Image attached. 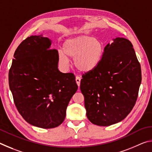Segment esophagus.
<instances>
[{
	"label": "esophagus",
	"mask_w": 152,
	"mask_h": 152,
	"mask_svg": "<svg viewBox=\"0 0 152 152\" xmlns=\"http://www.w3.org/2000/svg\"><path fill=\"white\" fill-rule=\"evenodd\" d=\"M80 78L79 76H76V82L77 83V85L78 86V87L80 86Z\"/></svg>",
	"instance_id": "esophagus-1"
}]
</instances>
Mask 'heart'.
Masks as SVG:
<instances>
[{"instance_id": "1", "label": "heart", "mask_w": 152, "mask_h": 152, "mask_svg": "<svg viewBox=\"0 0 152 152\" xmlns=\"http://www.w3.org/2000/svg\"><path fill=\"white\" fill-rule=\"evenodd\" d=\"M104 53V45L101 40L91 35H80L64 42L63 51L58 52V60L61 65L66 66L68 58H72L77 70L88 73L100 65Z\"/></svg>"}]
</instances>
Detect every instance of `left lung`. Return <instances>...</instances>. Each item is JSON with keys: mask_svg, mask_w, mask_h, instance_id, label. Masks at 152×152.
<instances>
[{"mask_svg": "<svg viewBox=\"0 0 152 152\" xmlns=\"http://www.w3.org/2000/svg\"><path fill=\"white\" fill-rule=\"evenodd\" d=\"M141 82L140 64L132 43L123 37L113 39L105 46L100 65L80 82L90 121L109 126L124 119L137 101Z\"/></svg>", "mask_w": 152, "mask_h": 152, "instance_id": "left-lung-1", "label": "left lung"}]
</instances>
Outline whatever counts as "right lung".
<instances>
[{"label":"right lung","mask_w":152,"mask_h":152,"mask_svg":"<svg viewBox=\"0 0 152 152\" xmlns=\"http://www.w3.org/2000/svg\"><path fill=\"white\" fill-rule=\"evenodd\" d=\"M51 41L32 35L20 43L9 73V87L18 111L29 124L51 129L65 119L66 109L78 89L72 73L58 68V51Z\"/></svg>","instance_id":"add662e5"}]
</instances>
